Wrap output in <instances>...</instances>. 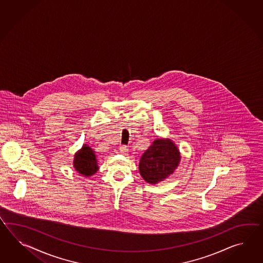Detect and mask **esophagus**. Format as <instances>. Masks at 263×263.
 <instances>
[{"label": "esophagus", "instance_id": "1", "mask_svg": "<svg viewBox=\"0 0 263 263\" xmlns=\"http://www.w3.org/2000/svg\"><path fill=\"white\" fill-rule=\"evenodd\" d=\"M120 153L122 155H124V156H126L127 155V153H128V149H127V147L125 146V145H122V146H120Z\"/></svg>", "mask_w": 263, "mask_h": 263}]
</instances>
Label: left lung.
<instances>
[{
	"mask_svg": "<svg viewBox=\"0 0 263 263\" xmlns=\"http://www.w3.org/2000/svg\"><path fill=\"white\" fill-rule=\"evenodd\" d=\"M179 148L170 139H157L141 156L139 170L146 182L157 184L166 179L179 166Z\"/></svg>",
	"mask_w": 263,
	"mask_h": 263,
	"instance_id": "obj_1",
	"label": "left lung"
}]
</instances>
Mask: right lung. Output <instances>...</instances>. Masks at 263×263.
<instances>
[{
  "mask_svg": "<svg viewBox=\"0 0 263 263\" xmlns=\"http://www.w3.org/2000/svg\"><path fill=\"white\" fill-rule=\"evenodd\" d=\"M74 157L73 165L78 173L87 178L99 170L95 152L87 144H84L82 149H80Z\"/></svg>",
  "mask_w": 263,
  "mask_h": 263,
  "instance_id": "obj_1",
  "label": "right lung"
}]
</instances>
